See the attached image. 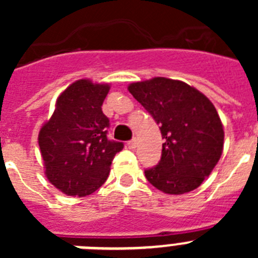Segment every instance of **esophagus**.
<instances>
[{"instance_id": "1", "label": "esophagus", "mask_w": 258, "mask_h": 258, "mask_svg": "<svg viewBox=\"0 0 258 258\" xmlns=\"http://www.w3.org/2000/svg\"><path fill=\"white\" fill-rule=\"evenodd\" d=\"M127 147L132 150H134L137 147V140L136 138H133V140H131L129 142H127Z\"/></svg>"}]
</instances>
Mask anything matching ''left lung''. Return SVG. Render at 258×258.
Returning a JSON list of instances; mask_svg holds the SVG:
<instances>
[{"mask_svg": "<svg viewBox=\"0 0 258 258\" xmlns=\"http://www.w3.org/2000/svg\"><path fill=\"white\" fill-rule=\"evenodd\" d=\"M154 117L164 138L161 159L145 170L147 181L170 195L195 190L211 174L223 150V126L213 103L178 80L154 77L127 86Z\"/></svg>", "mask_w": 258, "mask_h": 258, "instance_id": "8db88e82", "label": "left lung"}]
</instances>
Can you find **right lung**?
I'll list each match as a JSON object with an SVG mask.
<instances>
[{
    "label": "right lung",
    "instance_id": "obj_1",
    "mask_svg": "<svg viewBox=\"0 0 258 258\" xmlns=\"http://www.w3.org/2000/svg\"><path fill=\"white\" fill-rule=\"evenodd\" d=\"M108 84L77 80L56 99L55 111L38 133L50 183L70 197H86L106 182L113 157L124 147L109 141L102 111Z\"/></svg>",
    "mask_w": 258,
    "mask_h": 258
}]
</instances>
